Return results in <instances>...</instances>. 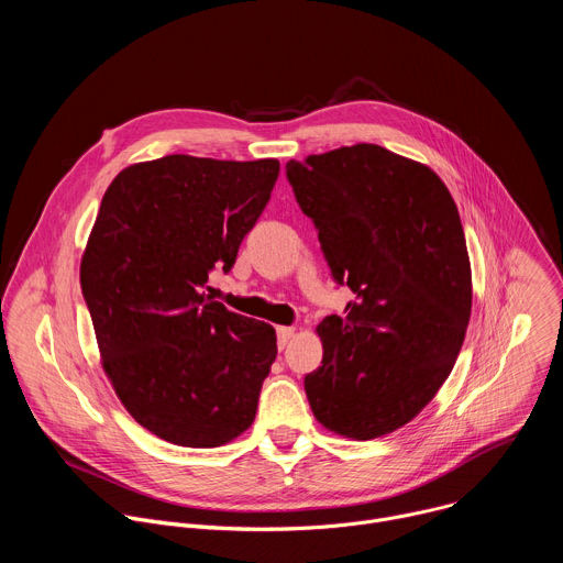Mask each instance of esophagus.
I'll use <instances>...</instances> for the list:
<instances>
[{"label":"esophagus","mask_w":563,"mask_h":563,"mask_svg":"<svg viewBox=\"0 0 563 563\" xmlns=\"http://www.w3.org/2000/svg\"><path fill=\"white\" fill-rule=\"evenodd\" d=\"M276 334H278V347L283 350V347L291 341V336L296 334V330H294V328H278Z\"/></svg>","instance_id":"esophagus-1"}]
</instances>
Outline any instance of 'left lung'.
<instances>
[{
	"mask_svg": "<svg viewBox=\"0 0 563 563\" xmlns=\"http://www.w3.org/2000/svg\"><path fill=\"white\" fill-rule=\"evenodd\" d=\"M287 180L332 278L356 296L316 328L311 412L347 439L389 434L434 398L465 339L472 274L456 205L430 167L378 144L289 159Z\"/></svg>",
	"mask_w": 563,
	"mask_h": 563,
	"instance_id": "1",
	"label": "left lung"
}]
</instances>
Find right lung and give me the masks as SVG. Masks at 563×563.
Masks as SVG:
<instances>
[{
	"mask_svg": "<svg viewBox=\"0 0 563 563\" xmlns=\"http://www.w3.org/2000/svg\"><path fill=\"white\" fill-rule=\"evenodd\" d=\"M280 163L165 155L109 185L79 267L102 367L129 415L185 448H218L256 419L276 330L202 287L227 274Z\"/></svg>",
	"mask_w": 563,
	"mask_h": 563,
	"instance_id": "add662e5",
	"label": "right lung"
}]
</instances>
